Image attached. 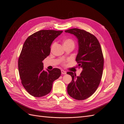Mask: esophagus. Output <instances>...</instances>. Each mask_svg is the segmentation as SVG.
<instances>
[{
	"instance_id": "1",
	"label": "esophagus",
	"mask_w": 124,
	"mask_h": 124,
	"mask_svg": "<svg viewBox=\"0 0 124 124\" xmlns=\"http://www.w3.org/2000/svg\"><path fill=\"white\" fill-rule=\"evenodd\" d=\"M61 72H62V74H63V75L67 74V72L65 71H64V70H61Z\"/></svg>"
}]
</instances>
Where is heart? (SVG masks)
<instances>
[{
  "label": "heart",
  "mask_w": 124,
  "mask_h": 124,
  "mask_svg": "<svg viewBox=\"0 0 124 124\" xmlns=\"http://www.w3.org/2000/svg\"><path fill=\"white\" fill-rule=\"evenodd\" d=\"M63 45L64 46H68V45H72L75 46V42L74 41L70 39H66L63 40Z\"/></svg>",
  "instance_id": "1"
}]
</instances>
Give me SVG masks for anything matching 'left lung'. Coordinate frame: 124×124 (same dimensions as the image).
I'll return each instance as SVG.
<instances>
[{
  "label": "left lung",
  "instance_id": "1",
  "mask_svg": "<svg viewBox=\"0 0 124 124\" xmlns=\"http://www.w3.org/2000/svg\"><path fill=\"white\" fill-rule=\"evenodd\" d=\"M74 34L78 39V50L76 62L83 70L79 76L71 71L72 77L68 85L69 95L76 100H84L91 97L99 86L103 75L104 57L98 39L91 33L78 28L65 31Z\"/></svg>",
  "mask_w": 124,
  "mask_h": 124
}]
</instances>
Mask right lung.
Returning <instances> with one entry per match:
<instances>
[{"instance_id":"add662e5","label":"right lung","mask_w":124,"mask_h":124,"mask_svg":"<svg viewBox=\"0 0 124 124\" xmlns=\"http://www.w3.org/2000/svg\"><path fill=\"white\" fill-rule=\"evenodd\" d=\"M62 31L41 30L28 36L20 54L18 67L22 85L31 95L41 97L49 93L54 81L61 75L59 69L43 70L42 62L49 55L50 46Z\"/></svg>"}]
</instances>
